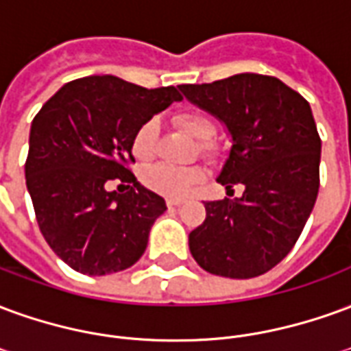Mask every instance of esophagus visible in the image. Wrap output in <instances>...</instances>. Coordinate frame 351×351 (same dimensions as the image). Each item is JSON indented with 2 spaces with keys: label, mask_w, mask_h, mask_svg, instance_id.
<instances>
[{
  "label": "esophagus",
  "mask_w": 351,
  "mask_h": 351,
  "mask_svg": "<svg viewBox=\"0 0 351 351\" xmlns=\"http://www.w3.org/2000/svg\"><path fill=\"white\" fill-rule=\"evenodd\" d=\"M184 203V199H167V206H180Z\"/></svg>",
  "instance_id": "esophagus-1"
}]
</instances>
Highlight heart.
<instances>
[{"mask_svg":"<svg viewBox=\"0 0 351 351\" xmlns=\"http://www.w3.org/2000/svg\"><path fill=\"white\" fill-rule=\"evenodd\" d=\"M176 128L188 133L199 143V154L203 158L214 160L218 158V146L210 138L216 135V123L199 110H180L173 116ZM158 122L146 120L138 125L131 138V152L138 161H150L156 154L158 145ZM203 178V171L199 167H171V165H156L146 169L143 182L165 197H182Z\"/></svg>","mask_w":351,"mask_h":351,"instance_id":"b5f03b06","label":"heart"}]
</instances>
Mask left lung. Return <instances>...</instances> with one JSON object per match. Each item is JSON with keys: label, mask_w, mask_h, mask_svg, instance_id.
Masks as SVG:
<instances>
[{"label": "left lung", "mask_w": 351, "mask_h": 351, "mask_svg": "<svg viewBox=\"0 0 351 351\" xmlns=\"http://www.w3.org/2000/svg\"><path fill=\"white\" fill-rule=\"evenodd\" d=\"M178 88L228 125L233 146L218 182L244 186L241 199L205 203L191 256L210 274L259 276L291 252L316 203L322 138L308 101L258 73Z\"/></svg>", "instance_id": "1"}]
</instances>
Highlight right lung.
Masks as SVG:
<instances>
[{
    "instance_id": "obj_1",
    "label": "right lung",
    "mask_w": 351,
    "mask_h": 351,
    "mask_svg": "<svg viewBox=\"0 0 351 351\" xmlns=\"http://www.w3.org/2000/svg\"><path fill=\"white\" fill-rule=\"evenodd\" d=\"M182 99L175 86L143 88L112 75L67 82L35 114L26 186L45 241L71 269L101 276L145 254L165 201L131 173L141 123ZM108 182L128 184L125 194Z\"/></svg>"
}]
</instances>
